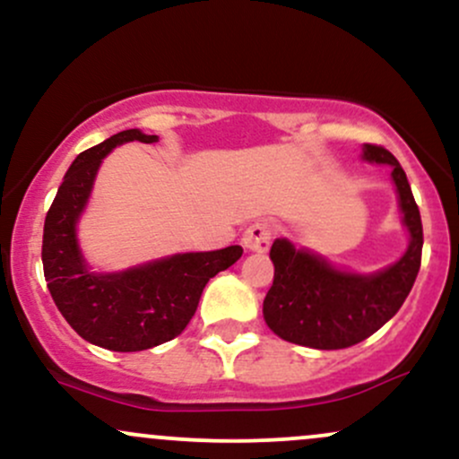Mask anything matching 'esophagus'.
<instances>
[{
    "mask_svg": "<svg viewBox=\"0 0 459 459\" xmlns=\"http://www.w3.org/2000/svg\"><path fill=\"white\" fill-rule=\"evenodd\" d=\"M273 234V225L268 223V221H255V223L249 225V228L245 230V234H242V247L253 253L268 251Z\"/></svg>",
    "mask_w": 459,
    "mask_h": 459,
    "instance_id": "34e87169",
    "label": "esophagus"
}]
</instances>
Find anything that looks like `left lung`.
Listing matches in <instances>:
<instances>
[{
  "label": "left lung",
  "mask_w": 459,
  "mask_h": 459,
  "mask_svg": "<svg viewBox=\"0 0 459 459\" xmlns=\"http://www.w3.org/2000/svg\"><path fill=\"white\" fill-rule=\"evenodd\" d=\"M363 159L393 167L391 176L400 193L411 245L400 262L363 277L335 271L314 253L296 251L288 240H274L271 249L274 279L264 299V320L285 342L317 350L350 348L385 326L411 294L423 251L419 206L406 171L389 150L365 143Z\"/></svg>",
  "instance_id": "1"
}]
</instances>
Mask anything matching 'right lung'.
<instances>
[{
  "mask_svg": "<svg viewBox=\"0 0 459 459\" xmlns=\"http://www.w3.org/2000/svg\"><path fill=\"white\" fill-rule=\"evenodd\" d=\"M156 139L131 128L81 152L68 167L45 219L42 268L59 314L85 342L113 352H139L180 335L195 316L206 283L242 255V247L234 245L180 253L113 274H94L85 268L74 225L100 160L124 142L154 143Z\"/></svg>",
  "mask_w": 459,
  "mask_h": 459,
  "instance_id": "add662e5",
  "label": "right lung"
}]
</instances>
